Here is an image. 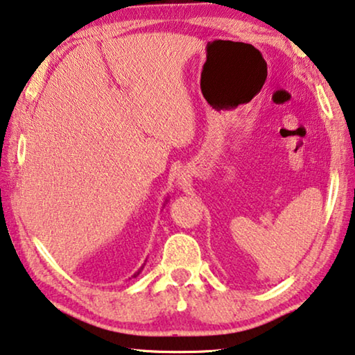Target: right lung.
I'll use <instances>...</instances> for the list:
<instances>
[{"label": "right lung", "instance_id": "obj_1", "mask_svg": "<svg viewBox=\"0 0 355 355\" xmlns=\"http://www.w3.org/2000/svg\"><path fill=\"white\" fill-rule=\"evenodd\" d=\"M166 202H167V199H166ZM144 266H145V263H144ZM144 266H142V267H140V268L137 270V272L132 275V277H131V278H136V277H137V275H139V273H140V272H142V270H144Z\"/></svg>", "mask_w": 355, "mask_h": 355}]
</instances>
